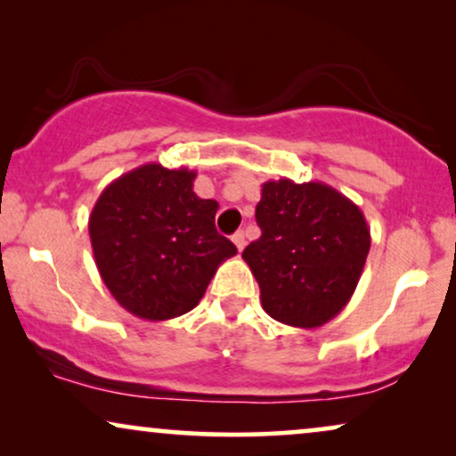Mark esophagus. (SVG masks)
<instances>
[{"label": "esophagus", "mask_w": 456, "mask_h": 456, "mask_svg": "<svg viewBox=\"0 0 456 456\" xmlns=\"http://www.w3.org/2000/svg\"><path fill=\"white\" fill-rule=\"evenodd\" d=\"M232 242L236 245V248H239V251H242V248H245V232H242V230H239V232H234L232 234Z\"/></svg>", "instance_id": "esophagus-1"}]
</instances>
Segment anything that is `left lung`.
Instances as JSON below:
<instances>
[{
	"label": "left lung",
	"instance_id": "left-lung-1",
	"mask_svg": "<svg viewBox=\"0 0 456 456\" xmlns=\"http://www.w3.org/2000/svg\"><path fill=\"white\" fill-rule=\"evenodd\" d=\"M261 236L242 259L270 317L303 330L334 320L357 289L371 236L363 211L323 183L267 180L255 209Z\"/></svg>",
	"mask_w": 456,
	"mask_h": 456
}]
</instances>
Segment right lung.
<instances>
[{"instance_id":"1","label":"right lung","mask_w":456,"mask_h":456,"mask_svg":"<svg viewBox=\"0 0 456 456\" xmlns=\"http://www.w3.org/2000/svg\"><path fill=\"white\" fill-rule=\"evenodd\" d=\"M197 172L134 167L105 186L89 216L95 264L128 314L164 322L189 314L236 247L217 234L214 199L192 191Z\"/></svg>"}]
</instances>
